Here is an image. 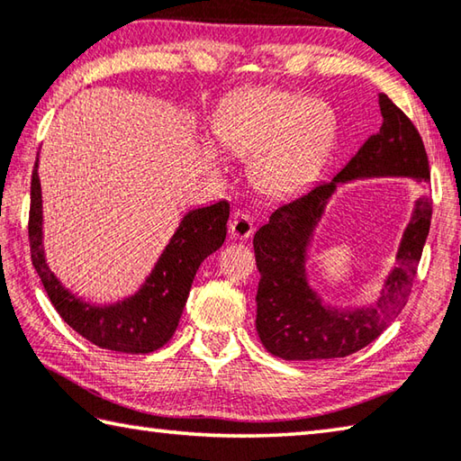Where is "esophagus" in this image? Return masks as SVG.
<instances>
[{"label":"esophagus","instance_id":"esophagus-1","mask_svg":"<svg viewBox=\"0 0 461 461\" xmlns=\"http://www.w3.org/2000/svg\"><path fill=\"white\" fill-rule=\"evenodd\" d=\"M229 229H230L232 239H249L250 234L255 232V224H253V219H250L247 212L237 211L232 214Z\"/></svg>","mask_w":461,"mask_h":461}]
</instances>
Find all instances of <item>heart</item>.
<instances>
[{
	"label": "heart",
	"instance_id": "b5f03b06",
	"mask_svg": "<svg viewBox=\"0 0 461 461\" xmlns=\"http://www.w3.org/2000/svg\"><path fill=\"white\" fill-rule=\"evenodd\" d=\"M222 149L247 156L260 193L286 198L305 188L337 134V116L325 100L283 88H255L229 102L214 120Z\"/></svg>",
	"mask_w": 461,
	"mask_h": 461
}]
</instances>
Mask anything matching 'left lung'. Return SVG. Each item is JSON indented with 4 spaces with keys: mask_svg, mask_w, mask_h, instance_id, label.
Segmentation results:
<instances>
[{
    "mask_svg": "<svg viewBox=\"0 0 461 461\" xmlns=\"http://www.w3.org/2000/svg\"><path fill=\"white\" fill-rule=\"evenodd\" d=\"M384 124L331 182L281 204L253 239L257 268V333L265 349L285 361L347 357L367 347L402 312L418 275L431 222L429 186L403 232L397 267L384 297L371 309H325L305 276V253L337 182L357 176H411L429 185V160L418 128L385 94H379Z\"/></svg>",
    "mask_w": 461,
    "mask_h": 461,
    "instance_id": "left-lung-1",
    "label": "left lung"
}]
</instances>
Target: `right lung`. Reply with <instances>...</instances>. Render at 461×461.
<instances>
[{
    "label": "right lung",
    "mask_w": 461,
    "mask_h": 461,
    "mask_svg": "<svg viewBox=\"0 0 461 461\" xmlns=\"http://www.w3.org/2000/svg\"><path fill=\"white\" fill-rule=\"evenodd\" d=\"M229 214L230 204L227 201L190 211L142 289L116 305L95 307L66 291L46 265L41 247V188L36 162L32 172L28 222L32 265L36 267L51 305L76 333L102 349L132 355L152 353L175 335L198 267L227 239Z\"/></svg>",
    "instance_id": "obj_1"
}]
</instances>
